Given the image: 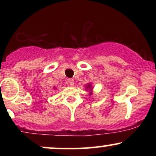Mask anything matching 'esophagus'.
Returning a JSON list of instances; mask_svg holds the SVG:
<instances>
[{
  "label": "esophagus",
  "instance_id": "1",
  "mask_svg": "<svg viewBox=\"0 0 156 156\" xmlns=\"http://www.w3.org/2000/svg\"><path fill=\"white\" fill-rule=\"evenodd\" d=\"M67 82H68V84H69V86L74 85V80H73V79H68Z\"/></svg>",
  "mask_w": 156,
  "mask_h": 156
}]
</instances>
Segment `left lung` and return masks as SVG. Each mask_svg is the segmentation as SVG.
Listing matches in <instances>:
<instances>
[{"instance_id": "1", "label": "left lung", "mask_w": 156, "mask_h": 156, "mask_svg": "<svg viewBox=\"0 0 156 156\" xmlns=\"http://www.w3.org/2000/svg\"><path fill=\"white\" fill-rule=\"evenodd\" d=\"M89 87H90V85H89ZM88 88H89V87H88ZM90 94H92V93H90Z\"/></svg>"}]
</instances>
